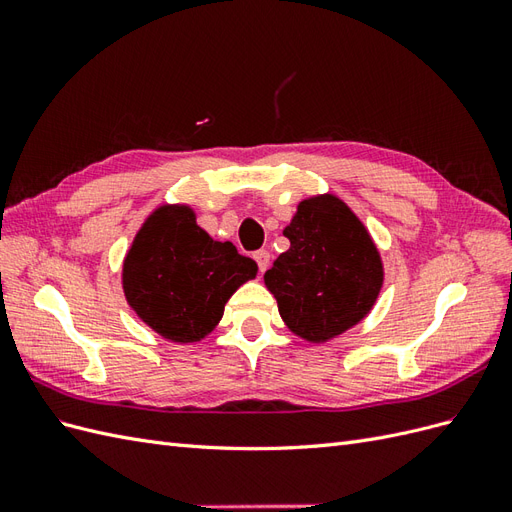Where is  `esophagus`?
Returning a JSON list of instances; mask_svg holds the SVG:
<instances>
[{
  "label": "esophagus",
  "mask_w": 512,
  "mask_h": 512,
  "mask_svg": "<svg viewBox=\"0 0 512 512\" xmlns=\"http://www.w3.org/2000/svg\"><path fill=\"white\" fill-rule=\"evenodd\" d=\"M254 260L258 262L260 273H265L267 267H269V262H271V254L267 250H258V252H254Z\"/></svg>",
  "instance_id": "esophagus-1"
}]
</instances>
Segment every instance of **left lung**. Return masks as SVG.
Wrapping results in <instances>:
<instances>
[{"instance_id":"obj_1","label":"left lung","mask_w":512,"mask_h":512,"mask_svg":"<svg viewBox=\"0 0 512 512\" xmlns=\"http://www.w3.org/2000/svg\"><path fill=\"white\" fill-rule=\"evenodd\" d=\"M284 237L288 252L277 256L265 284L288 329L327 342L361 322L382 288V262L348 205L331 194L307 198Z\"/></svg>"}]
</instances>
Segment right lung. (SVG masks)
<instances>
[{
	"instance_id": "1",
	"label": "right lung",
	"mask_w": 512,
	"mask_h": 512,
	"mask_svg": "<svg viewBox=\"0 0 512 512\" xmlns=\"http://www.w3.org/2000/svg\"><path fill=\"white\" fill-rule=\"evenodd\" d=\"M256 262L230 241H213L190 207L153 211L123 262V292L143 322L170 342H198L224 305L256 277Z\"/></svg>"
}]
</instances>
